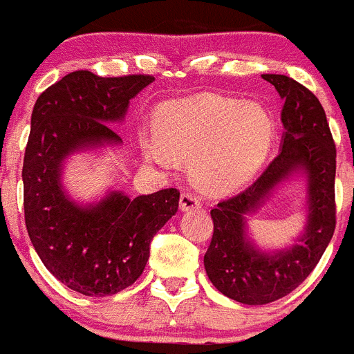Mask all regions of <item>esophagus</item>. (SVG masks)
<instances>
[{
    "instance_id": "34e87169",
    "label": "esophagus",
    "mask_w": 354,
    "mask_h": 354,
    "mask_svg": "<svg viewBox=\"0 0 354 354\" xmlns=\"http://www.w3.org/2000/svg\"><path fill=\"white\" fill-rule=\"evenodd\" d=\"M180 207L181 211H192L199 209L201 207V199L192 192H183L180 197Z\"/></svg>"
}]
</instances>
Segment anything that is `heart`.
<instances>
[{
  "label": "heart",
  "mask_w": 354,
  "mask_h": 354,
  "mask_svg": "<svg viewBox=\"0 0 354 354\" xmlns=\"http://www.w3.org/2000/svg\"><path fill=\"white\" fill-rule=\"evenodd\" d=\"M276 138V120L262 102L203 94L164 102L155 136L143 148L160 164L192 160L197 183L213 194L237 190L257 174Z\"/></svg>",
  "instance_id": "b5f03b06"
}]
</instances>
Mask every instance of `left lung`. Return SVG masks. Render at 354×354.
<instances>
[{
    "label": "left lung",
    "mask_w": 354,
    "mask_h": 354,
    "mask_svg": "<svg viewBox=\"0 0 354 354\" xmlns=\"http://www.w3.org/2000/svg\"><path fill=\"white\" fill-rule=\"evenodd\" d=\"M262 77L285 101L281 147L252 187L211 209L214 232L204 255L214 288L248 306H263L293 292L313 272L335 230V145L322 102L293 78ZM295 177L306 192L303 230L283 248L260 247L245 216Z\"/></svg>",
    "instance_id": "left-lung-1"
}]
</instances>
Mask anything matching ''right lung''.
Listing matches in <instances>:
<instances>
[{
    "label": "right lung",
    "instance_id": "right-lung-1",
    "mask_svg": "<svg viewBox=\"0 0 354 354\" xmlns=\"http://www.w3.org/2000/svg\"><path fill=\"white\" fill-rule=\"evenodd\" d=\"M153 80L73 71L32 108L22 167L26 227L43 266L82 295H113L136 281L151 239L178 211L176 188L138 197L108 190L85 203L62 180L73 155L122 147L110 125L124 122L131 99Z\"/></svg>",
    "mask_w": 354,
    "mask_h": 354
}]
</instances>
